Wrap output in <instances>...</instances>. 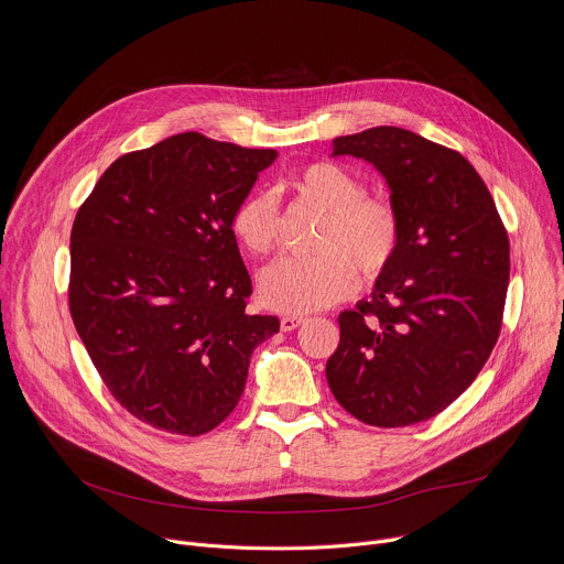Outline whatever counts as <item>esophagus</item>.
<instances>
[{
	"mask_svg": "<svg viewBox=\"0 0 564 564\" xmlns=\"http://www.w3.org/2000/svg\"><path fill=\"white\" fill-rule=\"evenodd\" d=\"M301 324H305V316H299V314H285V316H281V328H283L285 333L296 330Z\"/></svg>",
	"mask_w": 564,
	"mask_h": 564,
	"instance_id": "34e87169",
	"label": "esophagus"
}]
</instances>
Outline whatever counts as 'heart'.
Segmentation results:
<instances>
[{
  "mask_svg": "<svg viewBox=\"0 0 564 564\" xmlns=\"http://www.w3.org/2000/svg\"><path fill=\"white\" fill-rule=\"evenodd\" d=\"M290 192L324 214L314 259H281L263 270L259 296L283 314H307L346 299L357 281L355 268L372 279L394 257L399 216L383 198L364 196L357 176L333 163H314L288 181ZM240 248L263 257L276 243V205L252 194L231 216Z\"/></svg>",
  "mask_w": 564,
  "mask_h": 564,
  "instance_id": "heart-1",
  "label": "heart"
}]
</instances>
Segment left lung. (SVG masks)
I'll return each mask as SVG.
<instances>
[{
    "label": "left lung",
    "instance_id": "8db88e82",
    "mask_svg": "<svg viewBox=\"0 0 564 564\" xmlns=\"http://www.w3.org/2000/svg\"><path fill=\"white\" fill-rule=\"evenodd\" d=\"M372 165L399 216V246L370 299L339 314L328 386L359 422L411 426L442 413L487 364L502 326L509 236L468 160L401 127L333 140Z\"/></svg>",
    "mask_w": 564,
    "mask_h": 564
}]
</instances>
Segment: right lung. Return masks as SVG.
I'll return each instance as SVG.
<instances>
[{
	"label": "right lung",
	"mask_w": 564,
	"mask_h": 564,
	"mask_svg": "<svg viewBox=\"0 0 564 564\" xmlns=\"http://www.w3.org/2000/svg\"><path fill=\"white\" fill-rule=\"evenodd\" d=\"M274 149L176 133L120 155L77 209L68 307L96 370L140 422L216 429L246 390L250 357L279 333L252 292L231 216Z\"/></svg>",
	"instance_id": "1"
}]
</instances>
